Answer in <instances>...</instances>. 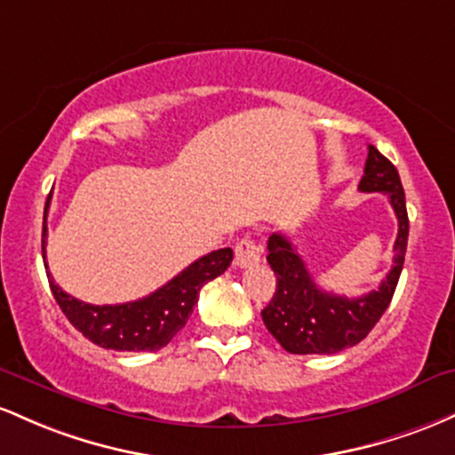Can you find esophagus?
<instances>
[{
  "mask_svg": "<svg viewBox=\"0 0 455 455\" xmlns=\"http://www.w3.org/2000/svg\"><path fill=\"white\" fill-rule=\"evenodd\" d=\"M259 259H262V244L255 243L253 238H243V241L236 244V258H234V264H236L238 268L253 267Z\"/></svg>",
  "mask_w": 455,
  "mask_h": 455,
  "instance_id": "obj_1",
  "label": "esophagus"
}]
</instances>
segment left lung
<instances>
[{
  "instance_id": "8db88e82",
  "label": "left lung",
  "mask_w": 455,
  "mask_h": 455,
  "mask_svg": "<svg viewBox=\"0 0 455 455\" xmlns=\"http://www.w3.org/2000/svg\"><path fill=\"white\" fill-rule=\"evenodd\" d=\"M367 150L359 188L389 197L397 217L393 267L379 290L348 299L318 288L294 244L283 234H273L268 238L267 259L277 277V290L262 309V320L268 333L292 355H335L356 346L374 329L395 292L408 243L406 197L395 165L374 146H367Z\"/></svg>"
}]
</instances>
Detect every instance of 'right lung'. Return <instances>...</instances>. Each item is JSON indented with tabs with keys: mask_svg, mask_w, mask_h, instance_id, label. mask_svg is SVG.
<instances>
[{
	"mask_svg": "<svg viewBox=\"0 0 455 455\" xmlns=\"http://www.w3.org/2000/svg\"><path fill=\"white\" fill-rule=\"evenodd\" d=\"M47 211L49 200L44 206L43 223V259H47ZM232 249H217V251L204 255L193 264L178 273L172 282L140 300L122 305H90L75 296L66 294L51 277L49 267L47 277L51 292L58 300L60 309L64 311L70 324L79 331L92 344L107 350L120 352H155L161 350L172 341L173 335L187 324L188 315L197 303V296L204 283L212 282L221 273H226L232 262Z\"/></svg>",
	"mask_w": 455,
	"mask_h": 455,
	"instance_id": "obj_1",
	"label": "right lung"
}]
</instances>
